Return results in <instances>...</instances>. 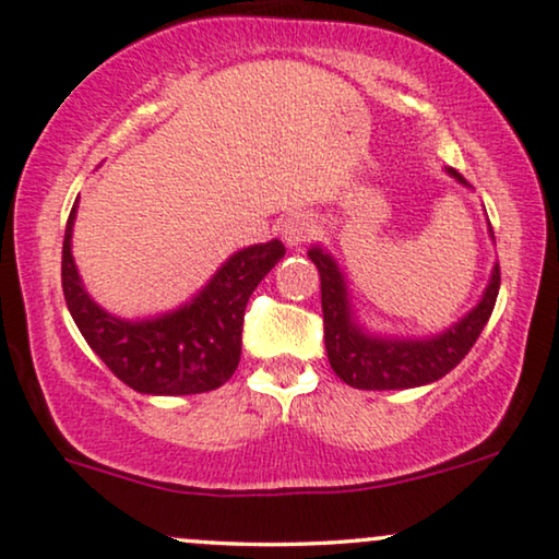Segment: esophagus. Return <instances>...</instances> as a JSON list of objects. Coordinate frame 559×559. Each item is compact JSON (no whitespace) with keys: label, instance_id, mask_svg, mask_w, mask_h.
Segmentation results:
<instances>
[{"label":"esophagus","instance_id":"esophagus-1","mask_svg":"<svg viewBox=\"0 0 559 559\" xmlns=\"http://www.w3.org/2000/svg\"><path fill=\"white\" fill-rule=\"evenodd\" d=\"M313 234H316V217L308 213L289 215L287 221L282 223V241H285L287 246L306 243Z\"/></svg>","mask_w":559,"mask_h":559}]
</instances>
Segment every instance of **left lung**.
Wrapping results in <instances>:
<instances>
[{
  "label": "left lung",
  "instance_id": "8db88e82",
  "mask_svg": "<svg viewBox=\"0 0 559 559\" xmlns=\"http://www.w3.org/2000/svg\"><path fill=\"white\" fill-rule=\"evenodd\" d=\"M447 174L460 185L469 187L467 179L452 166H447ZM308 257L321 274L323 333L331 369L342 377L346 385L359 390L421 388L452 372L465 359V354L473 349L477 336L488 323L492 306H496L498 287H501V270L496 264L480 302L467 316L449 325L447 331L424 338L388 336V333L382 336V333L367 331L354 316L349 289H346L344 272L338 270L336 259L323 246H310Z\"/></svg>",
  "mask_w": 559,
  "mask_h": 559
}]
</instances>
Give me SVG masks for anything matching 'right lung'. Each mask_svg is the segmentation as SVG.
Here are the masks:
<instances>
[{
  "instance_id": "add662e5",
  "label": "right lung",
  "mask_w": 559,
  "mask_h": 559,
  "mask_svg": "<svg viewBox=\"0 0 559 559\" xmlns=\"http://www.w3.org/2000/svg\"><path fill=\"white\" fill-rule=\"evenodd\" d=\"M79 198L63 234L61 285L69 313L92 352L143 395H194L221 388L241 361L246 302L285 257L277 238L236 251L185 306L154 318H118L92 300L71 253Z\"/></svg>"
}]
</instances>
